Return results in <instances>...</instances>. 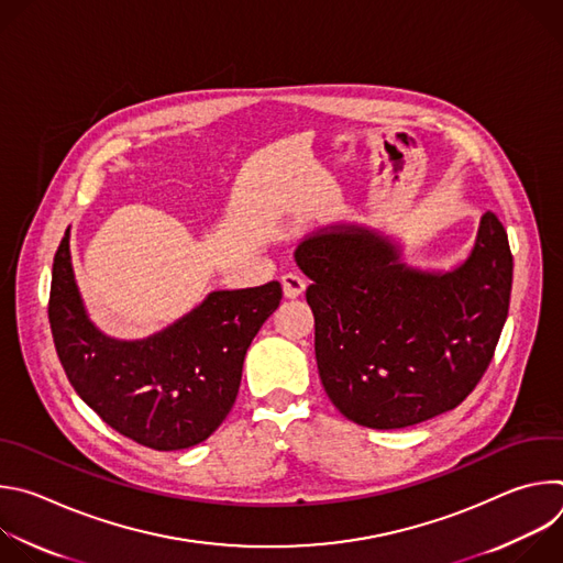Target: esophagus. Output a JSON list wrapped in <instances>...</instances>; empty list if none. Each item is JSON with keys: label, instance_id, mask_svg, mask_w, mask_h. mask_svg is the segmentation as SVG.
I'll return each mask as SVG.
<instances>
[{"label": "esophagus", "instance_id": "esophagus-1", "mask_svg": "<svg viewBox=\"0 0 563 563\" xmlns=\"http://www.w3.org/2000/svg\"><path fill=\"white\" fill-rule=\"evenodd\" d=\"M280 283H283V291H285L287 298H298V296L305 291V287H307L305 278H302L300 274H294V272L285 274V276L280 278Z\"/></svg>", "mask_w": 563, "mask_h": 563}]
</instances>
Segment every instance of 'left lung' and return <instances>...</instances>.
Returning <instances> with one entry per match:
<instances>
[{
    "mask_svg": "<svg viewBox=\"0 0 563 563\" xmlns=\"http://www.w3.org/2000/svg\"><path fill=\"white\" fill-rule=\"evenodd\" d=\"M296 263L311 278L318 374L345 419L417 426L454 410L486 374L512 291L508 233L493 211L470 258L445 274L400 265L389 240L363 227L307 238Z\"/></svg>",
    "mask_w": 563,
    "mask_h": 563,
    "instance_id": "1",
    "label": "left lung"
}]
</instances>
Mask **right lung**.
<instances>
[{
  "label": "right lung",
  "instance_id": "1",
  "mask_svg": "<svg viewBox=\"0 0 563 563\" xmlns=\"http://www.w3.org/2000/svg\"><path fill=\"white\" fill-rule=\"evenodd\" d=\"M280 298L278 280L213 291L165 332L115 341L87 318L66 231L53 258L48 320L59 363L79 398L115 432L169 452L202 443L224 421L245 354Z\"/></svg>",
  "mask_w": 563,
  "mask_h": 563
}]
</instances>
